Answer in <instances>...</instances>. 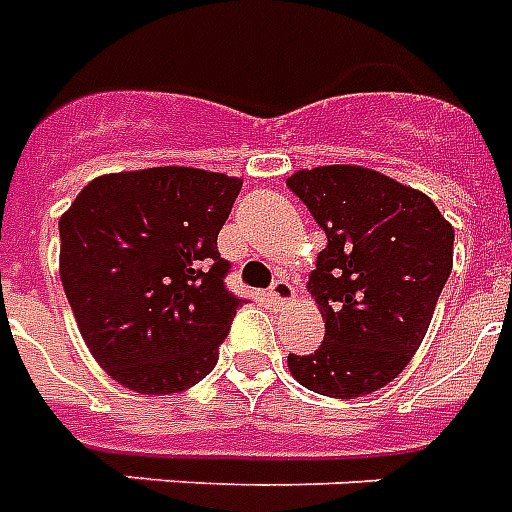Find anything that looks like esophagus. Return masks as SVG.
<instances>
[{
    "label": "esophagus",
    "instance_id": "esophagus-1",
    "mask_svg": "<svg viewBox=\"0 0 512 512\" xmlns=\"http://www.w3.org/2000/svg\"><path fill=\"white\" fill-rule=\"evenodd\" d=\"M270 299L275 302V305H286V302H291L294 299V286L288 283V280H275L270 286Z\"/></svg>",
    "mask_w": 512,
    "mask_h": 512
}]
</instances>
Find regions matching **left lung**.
I'll list each match as a JSON object with an SVG mask.
<instances>
[{"label":"left lung","instance_id":"8db88e82","mask_svg":"<svg viewBox=\"0 0 512 512\" xmlns=\"http://www.w3.org/2000/svg\"><path fill=\"white\" fill-rule=\"evenodd\" d=\"M326 232L310 275L324 343L288 353L305 388L364 397L405 370L453 267V229L426 194L375 169H299L286 180Z\"/></svg>","mask_w":512,"mask_h":512}]
</instances>
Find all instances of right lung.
Segmentation results:
<instances>
[{"instance_id": "obj_1", "label": "right lung", "mask_w": 512, "mask_h": 512, "mask_svg": "<svg viewBox=\"0 0 512 512\" xmlns=\"http://www.w3.org/2000/svg\"><path fill=\"white\" fill-rule=\"evenodd\" d=\"M242 180L153 167L91 180L59 221L61 286L88 351L121 386L175 394L218 361L248 299L218 232Z\"/></svg>"}]
</instances>
